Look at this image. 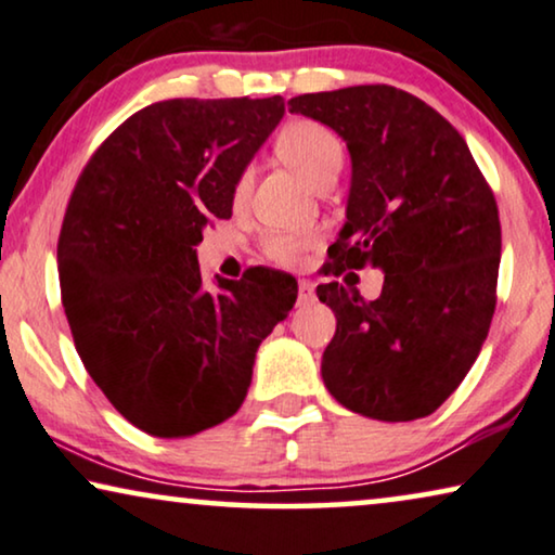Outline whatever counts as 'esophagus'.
Masks as SVG:
<instances>
[{
	"label": "esophagus",
	"mask_w": 555,
	"mask_h": 555,
	"mask_svg": "<svg viewBox=\"0 0 555 555\" xmlns=\"http://www.w3.org/2000/svg\"><path fill=\"white\" fill-rule=\"evenodd\" d=\"M314 299V284L309 279H299V304Z\"/></svg>",
	"instance_id": "esophagus-1"
}]
</instances>
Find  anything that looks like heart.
I'll return each mask as SVG.
<instances>
[{"instance_id":"obj_1","label":"heart","mask_w":555,"mask_h":555,"mask_svg":"<svg viewBox=\"0 0 555 555\" xmlns=\"http://www.w3.org/2000/svg\"><path fill=\"white\" fill-rule=\"evenodd\" d=\"M274 151L288 168L304 181L317 185L326 178H337L345 166V143L326 125L317 120H292L276 135ZM251 185V173H244L236 183V198H244ZM317 246V236L309 231H271L263 236V254L279 267H299Z\"/></svg>"}]
</instances>
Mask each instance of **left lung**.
<instances>
[{
	"mask_svg": "<svg viewBox=\"0 0 555 555\" xmlns=\"http://www.w3.org/2000/svg\"><path fill=\"white\" fill-rule=\"evenodd\" d=\"M288 105L337 132L352 158L347 221L324 276L385 271L374 301L354 284L317 286L337 317L324 385L347 410L382 423L433 415L470 372L493 322V191L463 135L410 92L357 85Z\"/></svg>",
	"mask_w": 555,
	"mask_h": 555,
	"instance_id": "left-lung-1",
	"label": "left lung"
}]
</instances>
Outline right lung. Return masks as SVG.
<instances>
[{
	"instance_id": "obj_1",
	"label": "right lung",
	"mask_w": 555,
	"mask_h": 555,
	"mask_svg": "<svg viewBox=\"0 0 555 555\" xmlns=\"http://www.w3.org/2000/svg\"><path fill=\"white\" fill-rule=\"evenodd\" d=\"M281 118L279 95L163 100L77 178L57 244L62 307L92 382L147 435L191 437L236 415L256 349L294 307V276L254 267L210 292L196 256Z\"/></svg>"
}]
</instances>
